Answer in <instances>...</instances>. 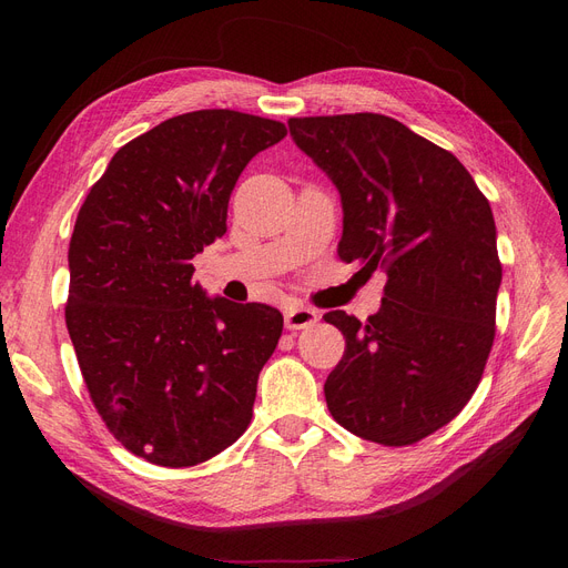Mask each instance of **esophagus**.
<instances>
[{"mask_svg": "<svg viewBox=\"0 0 568 568\" xmlns=\"http://www.w3.org/2000/svg\"><path fill=\"white\" fill-rule=\"evenodd\" d=\"M320 320L317 311H313V307H288V311L284 313V324L286 329H307V326H315V322Z\"/></svg>", "mask_w": 568, "mask_h": 568, "instance_id": "esophagus-1", "label": "esophagus"}]
</instances>
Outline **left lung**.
Instances as JSON below:
<instances>
[{
  "mask_svg": "<svg viewBox=\"0 0 568 568\" xmlns=\"http://www.w3.org/2000/svg\"><path fill=\"white\" fill-rule=\"evenodd\" d=\"M288 132L338 189L341 261L388 277L367 322L324 315L346 336L326 407L365 440L417 443L469 403L493 348L503 265L490 203L450 151L388 115L291 118Z\"/></svg>",
  "mask_w": 568,
  "mask_h": 568,
  "instance_id": "8db88e82",
  "label": "left lung"
}]
</instances>
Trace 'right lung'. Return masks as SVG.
<instances>
[{
	"mask_svg": "<svg viewBox=\"0 0 568 568\" xmlns=\"http://www.w3.org/2000/svg\"><path fill=\"white\" fill-rule=\"evenodd\" d=\"M284 136L230 109L168 118L118 149L78 213L65 326L101 419L146 462L194 467L251 422L284 317L209 298L192 257L227 232L248 161Z\"/></svg>",
	"mask_w": 568,
	"mask_h": 568,
	"instance_id": "1",
	"label": "right lung"
}]
</instances>
